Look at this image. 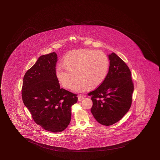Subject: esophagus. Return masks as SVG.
I'll list each match as a JSON object with an SVG mask.
<instances>
[{
  "label": "esophagus",
  "instance_id": "1",
  "mask_svg": "<svg viewBox=\"0 0 160 160\" xmlns=\"http://www.w3.org/2000/svg\"><path fill=\"white\" fill-rule=\"evenodd\" d=\"M83 99H84V97H83V96H82V95H79L78 97V101H82Z\"/></svg>",
  "mask_w": 160,
  "mask_h": 160
}]
</instances>
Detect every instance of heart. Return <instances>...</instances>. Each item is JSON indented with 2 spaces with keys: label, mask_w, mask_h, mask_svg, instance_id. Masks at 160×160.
Here are the masks:
<instances>
[{
  "label": "heart",
  "mask_w": 160,
  "mask_h": 160,
  "mask_svg": "<svg viewBox=\"0 0 160 160\" xmlns=\"http://www.w3.org/2000/svg\"><path fill=\"white\" fill-rule=\"evenodd\" d=\"M55 68V75L61 85L75 92L89 87L96 88L105 81L109 70V59L99 50L79 49L69 52ZM76 75H75V74Z\"/></svg>",
  "instance_id": "b5f03b06"
}]
</instances>
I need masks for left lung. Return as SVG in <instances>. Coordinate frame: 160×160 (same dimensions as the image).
<instances>
[{"mask_svg": "<svg viewBox=\"0 0 160 160\" xmlns=\"http://www.w3.org/2000/svg\"><path fill=\"white\" fill-rule=\"evenodd\" d=\"M108 57L110 66L105 81L88 94L92 96V116L97 121L106 126L117 122L129 111L134 90L128 66L114 52Z\"/></svg>", "mask_w": 160, "mask_h": 160, "instance_id": "left-lung-1", "label": "left lung"}]
</instances>
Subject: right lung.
Here are the masks:
<instances>
[{"mask_svg":"<svg viewBox=\"0 0 160 160\" xmlns=\"http://www.w3.org/2000/svg\"><path fill=\"white\" fill-rule=\"evenodd\" d=\"M58 61L55 52L41 55L26 72L23 81V102L35 122L53 133L61 132L71 121V107L77 95L60 88L55 75Z\"/></svg>","mask_w":160,"mask_h":160,"instance_id":"add662e5","label":"right lung"}]
</instances>
